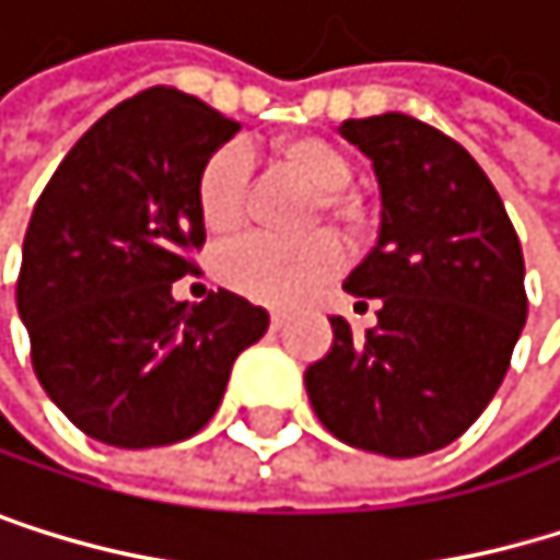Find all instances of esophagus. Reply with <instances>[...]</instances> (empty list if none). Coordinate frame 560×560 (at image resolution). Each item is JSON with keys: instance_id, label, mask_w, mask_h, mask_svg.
Returning a JSON list of instances; mask_svg holds the SVG:
<instances>
[{"instance_id": "34e87169", "label": "esophagus", "mask_w": 560, "mask_h": 560, "mask_svg": "<svg viewBox=\"0 0 560 560\" xmlns=\"http://www.w3.org/2000/svg\"><path fill=\"white\" fill-rule=\"evenodd\" d=\"M287 320H290V314H287V311H273V314H270V327H273V330L287 327Z\"/></svg>"}]
</instances>
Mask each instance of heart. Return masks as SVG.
<instances>
[{
  "label": "heart",
  "mask_w": 560,
  "mask_h": 560,
  "mask_svg": "<svg viewBox=\"0 0 560 560\" xmlns=\"http://www.w3.org/2000/svg\"><path fill=\"white\" fill-rule=\"evenodd\" d=\"M280 160L287 170L303 176L317 192H340L353 170L350 160L327 139L300 136L280 143ZM249 156L240 143L217 150L197 179V207L210 233L226 236L243 220V192H246ZM340 267V246L334 236L317 233L306 240H273V236H243L230 243L217 257V277L260 303H296L324 283Z\"/></svg>",
  "instance_id": "1"
}]
</instances>
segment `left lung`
Wrapping results in <instances>:
<instances>
[{"label": "left lung", "mask_w": 560, "mask_h": 560, "mask_svg": "<svg viewBox=\"0 0 560 560\" xmlns=\"http://www.w3.org/2000/svg\"><path fill=\"white\" fill-rule=\"evenodd\" d=\"M340 136L374 163L381 236L343 290L377 303L353 337L303 374L320 424L343 444L417 457L457 441L498 394L527 320L524 257L498 189L441 129L384 113Z\"/></svg>", "instance_id": "left-lung-1"}]
</instances>
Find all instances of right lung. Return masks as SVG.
<instances>
[{"label":"right lung","mask_w":560,"mask_h":560,"mask_svg":"<svg viewBox=\"0 0 560 560\" xmlns=\"http://www.w3.org/2000/svg\"><path fill=\"white\" fill-rule=\"evenodd\" d=\"M240 122L153 86L96 119L33 210L15 283L33 371L69 421L113 447H163L217 413L264 306L173 300L207 240L197 179Z\"/></svg>","instance_id":"1"}]
</instances>
